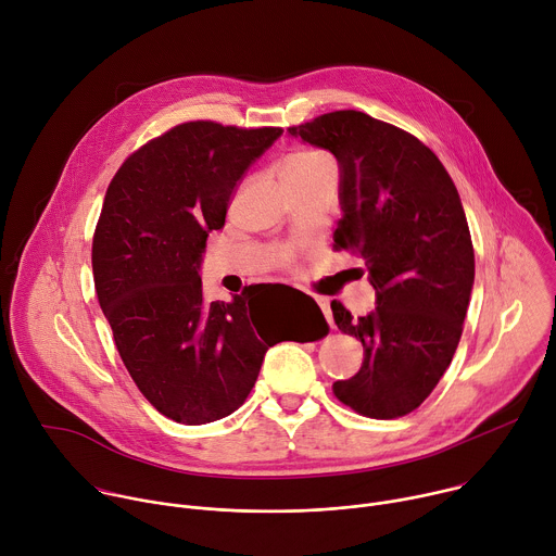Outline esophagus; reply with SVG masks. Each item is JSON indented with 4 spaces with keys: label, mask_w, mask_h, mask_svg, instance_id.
I'll use <instances>...</instances> for the list:
<instances>
[{
    "label": "esophagus",
    "mask_w": 556,
    "mask_h": 556,
    "mask_svg": "<svg viewBox=\"0 0 556 556\" xmlns=\"http://www.w3.org/2000/svg\"><path fill=\"white\" fill-rule=\"evenodd\" d=\"M316 303L321 305V309H324V314H326V319H328V324L334 328V319H332V309H330V301L328 299H316Z\"/></svg>",
    "instance_id": "1"
}]
</instances>
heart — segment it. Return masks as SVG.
<instances>
[{"instance_id":"b5f03b06","label":"heart","mask_w":556,"mask_h":556,"mask_svg":"<svg viewBox=\"0 0 556 556\" xmlns=\"http://www.w3.org/2000/svg\"><path fill=\"white\" fill-rule=\"evenodd\" d=\"M330 163V157L321 151H312V149H303V151H294L288 163H286V169H283V176H296V174H307L316 167H321Z\"/></svg>"}]
</instances>
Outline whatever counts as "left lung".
<instances>
[{
    "label": "left lung",
    "instance_id": "1",
    "mask_svg": "<svg viewBox=\"0 0 556 556\" xmlns=\"http://www.w3.org/2000/svg\"><path fill=\"white\" fill-rule=\"evenodd\" d=\"M288 134L337 157L334 242L365 260L376 290L358 319L332 303L339 330L365 348L334 395L361 416L401 418L425 403L462 337L475 255L459 193L429 147L365 112L324 114Z\"/></svg>",
    "mask_w": 556,
    "mask_h": 556
}]
</instances>
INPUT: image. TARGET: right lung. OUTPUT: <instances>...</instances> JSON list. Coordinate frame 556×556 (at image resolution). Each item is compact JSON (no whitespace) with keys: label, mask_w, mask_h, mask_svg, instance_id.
<instances>
[{"label":"right lung","mask_w":556,"mask_h":556,"mask_svg":"<svg viewBox=\"0 0 556 556\" xmlns=\"http://www.w3.org/2000/svg\"><path fill=\"white\" fill-rule=\"evenodd\" d=\"M283 134L185 123L131 153L108 187L92 242L97 296L116 350L163 416L206 425L251 393L275 334L253 316L251 286L202 296V253L257 157ZM319 341L330 332L314 303Z\"/></svg>","instance_id":"add662e5"}]
</instances>
